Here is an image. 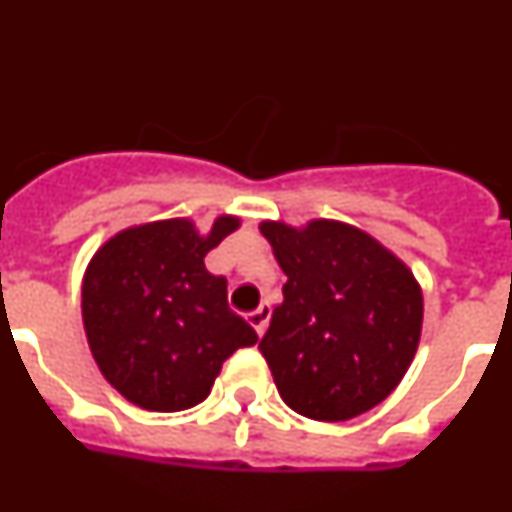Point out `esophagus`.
<instances>
[{
  "mask_svg": "<svg viewBox=\"0 0 512 512\" xmlns=\"http://www.w3.org/2000/svg\"><path fill=\"white\" fill-rule=\"evenodd\" d=\"M248 323L253 325V330L259 333V336H264V330H266V323H269V305L266 302H261L256 310L248 312Z\"/></svg>",
  "mask_w": 512,
  "mask_h": 512,
  "instance_id": "34e87169",
  "label": "esophagus"
}]
</instances>
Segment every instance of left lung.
Returning a JSON list of instances; mask_svg holds the SVG:
<instances>
[{"mask_svg": "<svg viewBox=\"0 0 512 512\" xmlns=\"http://www.w3.org/2000/svg\"><path fill=\"white\" fill-rule=\"evenodd\" d=\"M259 230L287 274L259 343L282 400L323 423L377 408L418 351L423 289L413 269L343 220H264Z\"/></svg>", "mask_w": 512, "mask_h": 512, "instance_id": "left-lung-1", "label": "left lung"}]
</instances>
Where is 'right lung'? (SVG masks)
<instances>
[{
    "instance_id": "obj_1",
    "label": "right lung",
    "mask_w": 512,
    "mask_h": 512,
    "mask_svg": "<svg viewBox=\"0 0 512 512\" xmlns=\"http://www.w3.org/2000/svg\"><path fill=\"white\" fill-rule=\"evenodd\" d=\"M241 228L217 215L210 230L169 217L117 230L81 279V320L99 372L143 410L176 413L210 395L223 361L259 341L228 307V282L207 251Z\"/></svg>"
}]
</instances>
